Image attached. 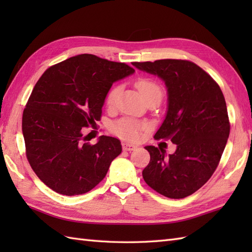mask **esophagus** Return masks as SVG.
<instances>
[{"instance_id":"esophagus-1","label":"esophagus","mask_w":252,"mask_h":252,"mask_svg":"<svg viewBox=\"0 0 252 252\" xmlns=\"http://www.w3.org/2000/svg\"><path fill=\"white\" fill-rule=\"evenodd\" d=\"M122 148H123V151L130 152V151H134V149L137 148V146L136 145H133V144H130V143H123L122 144Z\"/></svg>"}]
</instances>
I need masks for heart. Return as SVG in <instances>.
Masks as SVG:
<instances>
[{
  "mask_svg": "<svg viewBox=\"0 0 252 252\" xmlns=\"http://www.w3.org/2000/svg\"><path fill=\"white\" fill-rule=\"evenodd\" d=\"M136 88L140 91L143 97H145V96L155 92L161 93V90H160L159 85L147 79L138 80L136 82ZM118 93H119V87H115L109 91V93L107 94L106 98L107 105L112 106L115 104ZM144 127H145V126L134 119H131V118H122V119L118 120L112 125V131H114V133H116L118 136L125 138V140L136 141L137 138L140 137L141 131Z\"/></svg>",
  "mask_w": 252,
  "mask_h": 252,
  "instance_id": "b5f03b06",
  "label": "heart"
}]
</instances>
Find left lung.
I'll return each instance as SVG.
<instances>
[{
  "label": "left lung",
  "mask_w": 252,
  "mask_h": 252,
  "mask_svg": "<svg viewBox=\"0 0 252 252\" xmlns=\"http://www.w3.org/2000/svg\"><path fill=\"white\" fill-rule=\"evenodd\" d=\"M142 71L162 80L168 108L155 138L170 140L173 154L146 146L151 161L143 170L148 186L168 198L194 194L215 172L229 135L225 98L218 83L189 61L159 60L133 63Z\"/></svg>",
  "instance_id": "left-lung-1"
}]
</instances>
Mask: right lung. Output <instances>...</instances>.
<instances>
[{
  "label": "right lung",
  "instance_id": "obj_1",
  "mask_svg": "<svg viewBox=\"0 0 252 252\" xmlns=\"http://www.w3.org/2000/svg\"><path fill=\"white\" fill-rule=\"evenodd\" d=\"M134 72L125 63L81 54L42 74L24 110L23 134L27 159L47 187L62 195H81L105 178L121 154V143L101 135L91 145L82 127L100 119L112 83Z\"/></svg>",
  "mask_w": 252,
  "mask_h": 252
}]
</instances>
